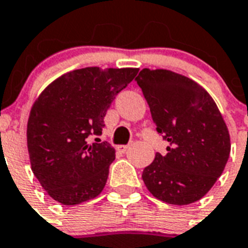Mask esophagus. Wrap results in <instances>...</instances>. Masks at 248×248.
Returning <instances> with one entry per match:
<instances>
[{"label": "esophagus", "mask_w": 248, "mask_h": 248, "mask_svg": "<svg viewBox=\"0 0 248 248\" xmlns=\"http://www.w3.org/2000/svg\"><path fill=\"white\" fill-rule=\"evenodd\" d=\"M128 148H129V144H120V146H118V151L125 152Z\"/></svg>", "instance_id": "obj_1"}]
</instances>
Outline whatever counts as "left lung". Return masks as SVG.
<instances>
[{
	"label": "left lung",
	"mask_w": 248,
	"mask_h": 248,
	"mask_svg": "<svg viewBox=\"0 0 248 248\" xmlns=\"http://www.w3.org/2000/svg\"><path fill=\"white\" fill-rule=\"evenodd\" d=\"M156 130L169 142L142 173L154 197L189 205L220 177L231 154L229 130L215 101L199 83L165 69H143L136 78Z\"/></svg>",
	"instance_id": "8db88e82"
}]
</instances>
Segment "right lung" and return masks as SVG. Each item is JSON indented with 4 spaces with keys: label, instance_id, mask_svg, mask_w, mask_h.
Here are the masks:
<instances>
[{
    "label": "right lung",
    "instance_id": "add662e5",
    "mask_svg": "<svg viewBox=\"0 0 248 248\" xmlns=\"http://www.w3.org/2000/svg\"><path fill=\"white\" fill-rule=\"evenodd\" d=\"M140 69H77L46 87L31 108L27 144L31 171L55 201L74 206L100 195L115 150L100 136L115 96ZM98 140V138H96Z\"/></svg>",
    "mask_w": 248,
    "mask_h": 248
}]
</instances>
